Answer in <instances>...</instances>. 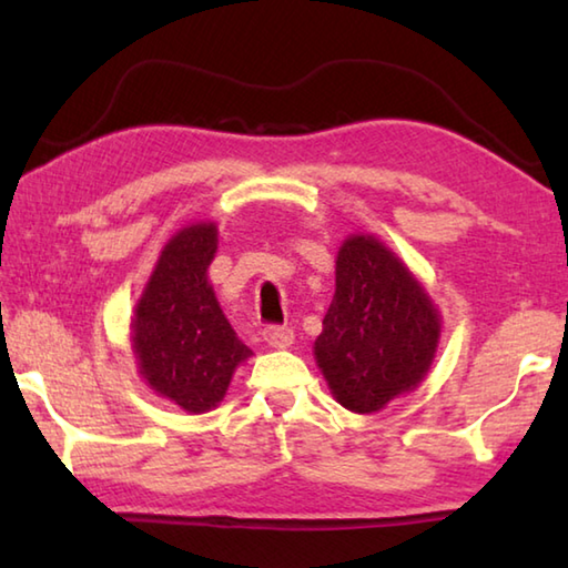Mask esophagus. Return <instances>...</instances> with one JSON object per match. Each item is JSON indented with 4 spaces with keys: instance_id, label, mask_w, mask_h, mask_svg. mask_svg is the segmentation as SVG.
<instances>
[{
    "instance_id": "1",
    "label": "esophagus",
    "mask_w": 568,
    "mask_h": 568,
    "mask_svg": "<svg viewBox=\"0 0 568 568\" xmlns=\"http://www.w3.org/2000/svg\"><path fill=\"white\" fill-rule=\"evenodd\" d=\"M263 336L273 348H291L295 344V332L291 327H268Z\"/></svg>"
}]
</instances>
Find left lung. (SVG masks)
Returning <instances> with one entry per match:
<instances>
[{
	"label": "left lung",
	"instance_id": "obj_1",
	"mask_svg": "<svg viewBox=\"0 0 568 568\" xmlns=\"http://www.w3.org/2000/svg\"><path fill=\"white\" fill-rule=\"evenodd\" d=\"M442 336L439 307L405 261L373 234L336 253V291L315 339L334 400L373 415L425 381Z\"/></svg>",
	"mask_w": 568,
	"mask_h": 568
}]
</instances>
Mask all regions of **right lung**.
I'll list each match as a JSON object with an SVG mask.
<instances>
[{
	"label": "right lung",
	"instance_id": "obj_1",
	"mask_svg": "<svg viewBox=\"0 0 568 568\" xmlns=\"http://www.w3.org/2000/svg\"><path fill=\"white\" fill-rule=\"evenodd\" d=\"M216 236L214 222L178 229L161 248L131 317L139 376L190 415L220 405L234 371L253 356L224 317L210 283Z\"/></svg>",
	"mask_w": 568,
	"mask_h": 568
}]
</instances>
